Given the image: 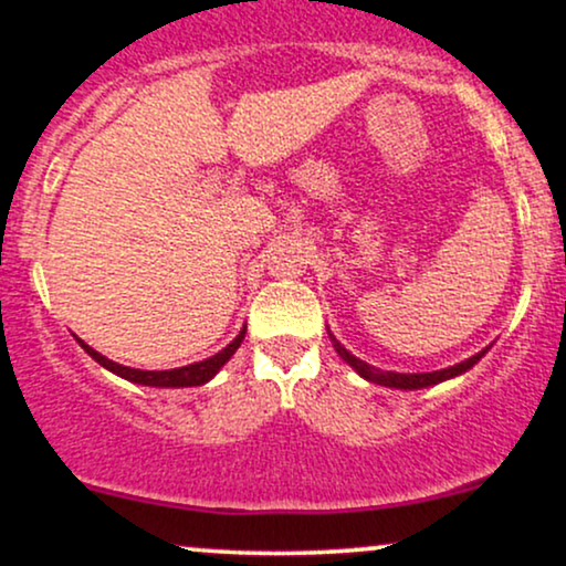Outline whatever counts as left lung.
<instances>
[{"instance_id":"8db88e82","label":"left lung","mask_w":566,"mask_h":566,"mask_svg":"<svg viewBox=\"0 0 566 566\" xmlns=\"http://www.w3.org/2000/svg\"><path fill=\"white\" fill-rule=\"evenodd\" d=\"M329 340H333V348L337 350V356H340L346 365H350L356 369V373L361 375V378L369 380V382H378V386H388V388H405V391H415V388H426V386H437V382L441 380H450L454 378V375H463L465 369H471L473 365H476L479 359L486 354L484 350H479L476 356H471V359L460 361V365L454 367H447V369H437V373H412V375H401V373H382V369L367 365V361L356 359L350 350H346L340 346V343L335 340V335H329Z\"/></svg>"}]
</instances>
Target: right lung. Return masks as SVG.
<instances>
[{"mask_svg":"<svg viewBox=\"0 0 566 566\" xmlns=\"http://www.w3.org/2000/svg\"><path fill=\"white\" fill-rule=\"evenodd\" d=\"M244 333H247V327L237 337H233V340L223 350H220V354L210 356V359L197 361V365H188V367H178V369H161V373H154V369L122 367V365H116V361L106 359L103 354H97V350L90 348L84 340H80V346L87 350L90 356H93L97 365L112 369L114 375H119V378H125V380L140 382V386H157V388H188V386H201V382L210 380L212 375H216L218 369L223 367L233 354H237V348L242 346V340H244Z\"/></svg>","mask_w":566,"mask_h":566,"instance_id":"right-lung-1","label":"right lung"}]
</instances>
